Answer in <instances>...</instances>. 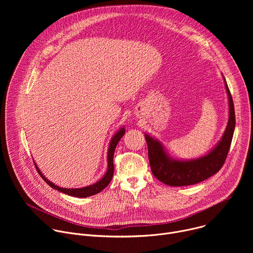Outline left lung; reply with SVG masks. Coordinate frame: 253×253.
Returning a JSON list of instances; mask_svg holds the SVG:
<instances>
[{"instance_id": "left-lung-1", "label": "left lung", "mask_w": 253, "mask_h": 253, "mask_svg": "<svg viewBox=\"0 0 253 253\" xmlns=\"http://www.w3.org/2000/svg\"><path fill=\"white\" fill-rule=\"evenodd\" d=\"M224 83L229 102V120L221 140L205 156L188 161L175 160L166 154L157 139L145 134L151 171L159 181L169 186L193 185L217 173L223 166L235 128L233 100L225 79Z\"/></svg>"}]
</instances>
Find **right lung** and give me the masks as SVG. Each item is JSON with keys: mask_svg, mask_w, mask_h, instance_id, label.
Returning <instances> with one entry per match:
<instances>
[{"mask_svg": "<svg viewBox=\"0 0 253 253\" xmlns=\"http://www.w3.org/2000/svg\"><path fill=\"white\" fill-rule=\"evenodd\" d=\"M125 133V128H121L115 135L114 137L111 139V142H110V145H109V149H108V155H107V159H108V168H107V172L106 174L104 175V177L99 180L98 182L92 184V185H89V186H86V187H83V188H75V189H68V188H62V187H59L57 185H55L54 183L50 182L49 180L42 174V172L39 170L37 164L35 163V166H36V169H37V171L39 172V174L41 175V177L43 178V180H45V182L51 186L53 189H56L60 192H63L65 194H68V195H71V196H74V197H89V196H92V195H95L99 192H101L105 187L108 186V184L110 183L111 179L113 177V174H114V164H113V157H114V151L116 149V146L118 142L120 141V139L123 137Z\"/></svg>", "mask_w": 253, "mask_h": 253, "instance_id": "right-lung-1", "label": "right lung"}]
</instances>
